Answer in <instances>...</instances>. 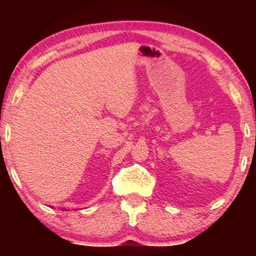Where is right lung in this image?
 I'll return each instance as SVG.
<instances>
[{
  "label": "right lung",
  "instance_id": "1",
  "mask_svg": "<svg viewBox=\"0 0 256 256\" xmlns=\"http://www.w3.org/2000/svg\"><path fill=\"white\" fill-rule=\"evenodd\" d=\"M62 211H66V210H65V208H62Z\"/></svg>",
  "mask_w": 256,
  "mask_h": 256
}]
</instances>
